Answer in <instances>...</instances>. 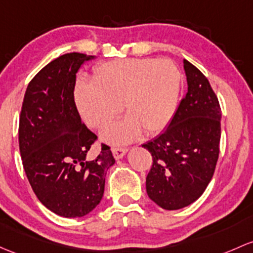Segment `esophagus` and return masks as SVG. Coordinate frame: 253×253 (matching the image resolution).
Returning a JSON list of instances; mask_svg holds the SVG:
<instances>
[{
    "instance_id": "34e87169",
    "label": "esophagus",
    "mask_w": 253,
    "mask_h": 253,
    "mask_svg": "<svg viewBox=\"0 0 253 253\" xmlns=\"http://www.w3.org/2000/svg\"><path fill=\"white\" fill-rule=\"evenodd\" d=\"M127 153V149L125 148H113V155L116 160H120V159L124 158Z\"/></svg>"
}]
</instances>
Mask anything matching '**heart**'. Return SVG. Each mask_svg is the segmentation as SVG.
<instances>
[{"instance_id":"1","label":"heart","mask_w":253,"mask_h":253,"mask_svg":"<svg viewBox=\"0 0 253 253\" xmlns=\"http://www.w3.org/2000/svg\"><path fill=\"white\" fill-rule=\"evenodd\" d=\"M180 71L167 59H121L95 66L92 82L80 81L74 99L80 115L94 128L106 126L119 114L127 118L103 131L113 144L133 140L143 131H164L177 110Z\"/></svg>"}]
</instances>
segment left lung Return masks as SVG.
Here are the masks:
<instances>
[{"mask_svg": "<svg viewBox=\"0 0 253 253\" xmlns=\"http://www.w3.org/2000/svg\"><path fill=\"white\" fill-rule=\"evenodd\" d=\"M188 92L164 133L143 147L153 166L148 196L164 210H179L198 200L213 177L219 154L220 111L206 76L183 60Z\"/></svg>", "mask_w": 253, "mask_h": 253, "instance_id": "8db88e82", "label": "left lung"}]
</instances>
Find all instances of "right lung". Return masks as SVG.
I'll use <instances>...</instances> for the list:
<instances>
[{
  "mask_svg": "<svg viewBox=\"0 0 253 253\" xmlns=\"http://www.w3.org/2000/svg\"><path fill=\"white\" fill-rule=\"evenodd\" d=\"M94 55L66 53L30 81L19 119L24 171L37 199L66 218L84 217L104 194L106 171L115 164L108 145L87 159L97 135L82 124L74 99L76 73Z\"/></svg>",
  "mask_w": 253,
  "mask_h": 253,
  "instance_id": "add662e5",
  "label": "right lung"
}]
</instances>
